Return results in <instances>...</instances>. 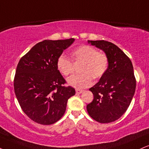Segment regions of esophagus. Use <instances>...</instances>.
Listing matches in <instances>:
<instances>
[{"label": "esophagus", "mask_w": 149, "mask_h": 149, "mask_svg": "<svg viewBox=\"0 0 149 149\" xmlns=\"http://www.w3.org/2000/svg\"><path fill=\"white\" fill-rule=\"evenodd\" d=\"M76 94H81V93L83 92V90H82V89H76Z\"/></svg>", "instance_id": "34e87169"}]
</instances>
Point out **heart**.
Listing matches in <instances>:
<instances>
[{
    "label": "heart",
    "mask_w": 149,
    "mask_h": 149,
    "mask_svg": "<svg viewBox=\"0 0 149 149\" xmlns=\"http://www.w3.org/2000/svg\"><path fill=\"white\" fill-rule=\"evenodd\" d=\"M71 61L65 55L57 57L56 67L61 74L68 76L74 72V65L82 64L80 75H75L67 80L69 85L81 89L90 86L93 79H99L107 71L109 59L105 53L98 52L96 48L88 45H81L71 53Z\"/></svg>",
    "instance_id": "1"
}]
</instances>
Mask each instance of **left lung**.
I'll list each match as a JSON object with an SVG mask.
<instances>
[{
  "label": "left lung",
  "instance_id": "obj_1",
  "mask_svg": "<svg viewBox=\"0 0 149 149\" xmlns=\"http://www.w3.org/2000/svg\"><path fill=\"white\" fill-rule=\"evenodd\" d=\"M103 50L109 59L107 71L89 90L94 99L87 105L89 116L101 123L113 122L128 108L135 94L136 79L130 58L112 43L88 41Z\"/></svg>",
  "mask_w": 149,
  "mask_h": 149
}]
</instances>
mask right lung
Here are the masks:
<instances>
[{"mask_svg":"<svg viewBox=\"0 0 149 149\" xmlns=\"http://www.w3.org/2000/svg\"><path fill=\"white\" fill-rule=\"evenodd\" d=\"M73 38L44 40L33 46L18 63L14 88L25 114L35 122L51 125L64 115L68 99L76 94L57 69V57Z\"/></svg>","mask_w":149,"mask_h":149,"instance_id":"right-lung-1","label":"right lung"}]
</instances>
